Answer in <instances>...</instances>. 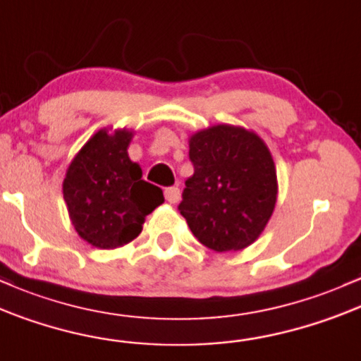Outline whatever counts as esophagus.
Instances as JSON below:
<instances>
[{"instance_id": "1", "label": "esophagus", "mask_w": 361, "mask_h": 361, "mask_svg": "<svg viewBox=\"0 0 361 361\" xmlns=\"http://www.w3.org/2000/svg\"><path fill=\"white\" fill-rule=\"evenodd\" d=\"M164 194H165V200H167L169 202H172V204H176V202L180 201V189L176 188V185L165 189Z\"/></svg>"}]
</instances>
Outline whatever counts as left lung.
Instances as JSON below:
<instances>
[{
  "instance_id": "8db88e82",
  "label": "left lung",
  "mask_w": 361,
  "mask_h": 361,
  "mask_svg": "<svg viewBox=\"0 0 361 361\" xmlns=\"http://www.w3.org/2000/svg\"><path fill=\"white\" fill-rule=\"evenodd\" d=\"M194 173L179 212L194 237L216 252L242 250L264 230L276 204L278 182L268 147L254 133L213 126L189 141Z\"/></svg>"
}]
</instances>
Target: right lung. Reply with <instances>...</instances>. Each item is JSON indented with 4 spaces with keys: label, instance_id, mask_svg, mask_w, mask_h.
Returning a JSON list of instances; mask_svg holds the SVG:
<instances>
[{
    "label": "right lung",
    "instance_id": "right-lung-1",
    "mask_svg": "<svg viewBox=\"0 0 361 361\" xmlns=\"http://www.w3.org/2000/svg\"><path fill=\"white\" fill-rule=\"evenodd\" d=\"M133 133L99 131L71 161L63 182L71 224L83 240L116 249L140 235L145 216L164 202L128 157Z\"/></svg>",
    "mask_w": 361,
    "mask_h": 361
}]
</instances>
